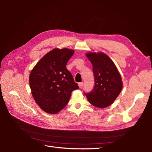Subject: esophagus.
<instances>
[{
	"mask_svg": "<svg viewBox=\"0 0 152 152\" xmlns=\"http://www.w3.org/2000/svg\"><path fill=\"white\" fill-rule=\"evenodd\" d=\"M83 85H84V83L83 82L81 83H78V86L79 87V88H82V87H83Z\"/></svg>",
	"mask_w": 152,
	"mask_h": 152,
	"instance_id": "obj_1",
	"label": "esophagus"
}]
</instances>
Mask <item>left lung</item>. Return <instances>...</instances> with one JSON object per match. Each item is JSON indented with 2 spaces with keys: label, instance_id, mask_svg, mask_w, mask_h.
Masks as SVG:
<instances>
[{
  "label": "left lung",
  "instance_id": "1",
  "mask_svg": "<svg viewBox=\"0 0 152 152\" xmlns=\"http://www.w3.org/2000/svg\"><path fill=\"white\" fill-rule=\"evenodd\" d=\"M92 63L95 85L93 90L86 94L95 107L103 108L111 105L123 88L121 76L113 61L103 52L86 54Z\"/></svg>",
  "mask_w": 152,
  "mask_h": 152
}]
</instances>
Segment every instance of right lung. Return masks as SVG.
I'll return each instance as SVG.
<instances>
[{"label":"right lung","mask_w":152,"mask_h":152,"mask_svg":"<svg viewBox=\"0 0 152 152\" xmlns=\"http://www.w3.org/2000/svg\"><path fill=\"white\" fill-rule=\"evenodd\" d=\"M74 53V50L67 48L54 49L31 70L29 77L31 94L37 104L46 113H58L67 105L72 91L79 89L66 67Z\"/></svg>","instance_id":"obj_1"}]
</instances>
